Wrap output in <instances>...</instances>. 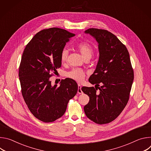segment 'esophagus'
I'll return each mask as SVG.
<instances>
[{"mask_svg":"<svg viewBox=\"0 0 151 151\" xmlns=\"http://www.w3.org/2000/svg\"><path fill=\"white\" fill-rule=\"evenodd\" d=\"M81 85L80 84H78V94H83V91L81 90Z\"/></svg>","mask_w":151,"mask_h":151,"instance_id":"esophagus-1","label":"esophagus"}]
</instances>
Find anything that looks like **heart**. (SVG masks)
<instances>
[{"instance_id": "1", "label": "heart", "mask_w": 151, "mask_h": 151, "mask_svg": "<svg viewBox=\"0 0 151 151\" xmlns=\"http://www.w3.org/2000/svg\"><path fill=\"white\" fill-rule=\"evenodd\" d=\"M76 47L83 57L85 59L91 58L93 54V49L91 45L86 42H81L77 44ZM69 51L64 48L61 53V60L62 62L66 61L68 59ZM66 76L78 82H82L85 78V72L81 69L75 68L66 73Z\"/></svg>"}]
</instances>
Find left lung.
I'll return each mask as SVG.
<instances>
[{
    "label": "left lung",
    "mask_w": 151,
    "mask_h": 151,
    "mask_svg": "<svg viewBox=\"0 0 151 151\" xmlns=\"http://www.w3.org/2000/svg\"><path fill=\"white\" fill-rule=\"evenodd\" d=\"M84 33L96 39L99 52L96 68L88 79L96 84L95 88H81L90 97L84 112L93 122L107 124L119 115L129 99L134 79L130 55L118 37L107 30L92 28ZM99 83L102 85L100 88Z\"/></svg>",
    "instance_id": "left-lung-1"
}]
</instances>
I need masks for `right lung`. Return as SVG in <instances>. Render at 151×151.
<instances>
[{"instance_id": "obj_1", "label": "right lung", "mask_w": 151, "mask_h": 151, "mask_svg": "<svg viewBox=\"0 0 151 151\" xmlns=\"http://www.w3.org/2000/svg\"><path fill=\"white\" fill-rule=\"evenodd\" d=\"M75 36L53 27L36 33L26 45L21 58L19 77L21 93L32 114L38 119L51 122L65 113L68 103L77 93L78 84L72 79L52 85L50 78L61 67V53Z\"/></svg>"}]
</instances>
